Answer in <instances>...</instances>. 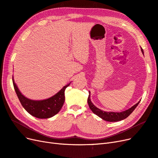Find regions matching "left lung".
<instances>
[{
  "label": "left lung",
  "mask_w": 158,
  "mask_h": 158,
  "mask_svg": "<svg viewBox=\"0 0 158 158\" xmlns=\"http://www.w3.org/2000/svg\"><path fill=\"white\" fill-rule=\"evenodd\" d=\"M141 51L143 54H144V51L141 48ZM89 96L88 98V106L89 109L92 110V111L97 114L98 117L100 118H102L103 120L109 121V122H117L123 120V119L126 118L128 117L130 114L133 112L134 110L136 109V107L138 106V105L139 104L140 102H138L136 104L134 105L131 108H129L128 109L126 110V111H124L120 113L118 112H107V111H102V110L98 109V107H95L94 105L92 103V102H91L90 99V92H89Z\"/></svg>",
  "instance_id": "obj_1"
}]
</instances>
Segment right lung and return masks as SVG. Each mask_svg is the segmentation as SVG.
I'll list each match as a JSON object with an SVG mask.
<instances>
[{
    "mask_svg": "<svg viewBox=\"0 0 158 158\" xmlns=\"http://www.w3.org/2000/svg\"><path fill=\"white\" fill-rule=\"evenodd\" d=\"M14 89L23 107L32 116L38 118H48L58 113L64 102V91L70 82L50 98L44 100H31L26 98L18 88L12 78Z\"/></svg>",
    "mask_w": 158,
    "mask_h": 158,
    "instance_id": "add662e5",
    "label": "right lung"
}]
</instances>
